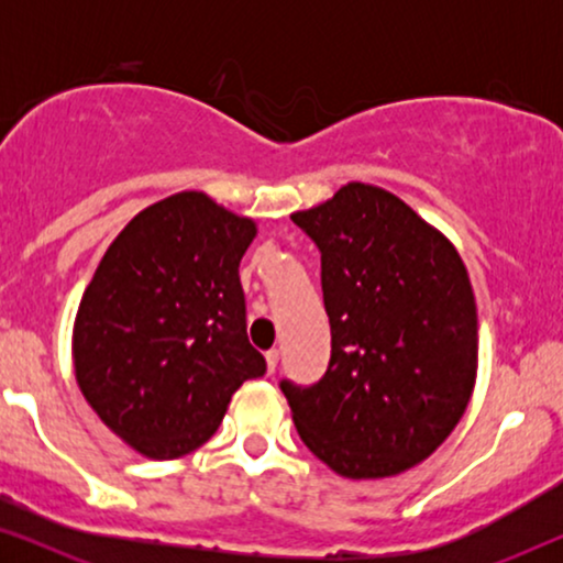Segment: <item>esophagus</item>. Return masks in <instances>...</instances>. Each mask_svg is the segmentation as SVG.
<instances>
[{
    "label": "esophagus",
    "instance_id": "obj_1",
    "mask_svg": "<svg viewBox=\"0 0 563 563\" xmlns=\"http://www.w3.org/2000/svg\"><path fill=\"white\" fill-rule=\"evenodd\" d=\"M276 364H279V351H268L266 353V372L274 374L276 372Z\"/></svg>",
    "mask_w": 563,
    "mask_h": 563
}]
</instances>
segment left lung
Wrapping results in <instances>:
<instances>
[{"label":"left lung","mask_w":563,"mask_h":563,"mask_svg":"<svg viewBox=\"0 0 563 563\" xmlns=\"http://www.w3.org/2000/svg\"><path fill=\"white\" fill-rule=\"evenodd\" d=\"M291 220L318 243L330 364L312 387L282 382L307 449L345 479L426 461L464 418L479 368L466 264L405 199L349 181Z\"/></svg>","instance_id":"left-lung-1"}]
</instances>
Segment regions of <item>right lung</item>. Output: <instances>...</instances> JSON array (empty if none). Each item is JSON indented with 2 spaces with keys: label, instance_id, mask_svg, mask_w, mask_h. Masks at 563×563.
<instances>
[{
  "label": "right lung",
  "instance_id": "right-lung-1",
  "mask_svg": "<svg viewBox=\"0 0 563 563\" xmlns=\"http://www.w3.org/2000/svg\"><path fill=\"white\" fill-rule=\"evenodd\" d=\"M256 233V220L205 191H176L120 230L84 289L71 335L76 384L141 456L199 449L235 389L264 376L238 276Z\"/></svg>",
  "mask_w": 563,
  "mask_h": 563
}]
</instances>
